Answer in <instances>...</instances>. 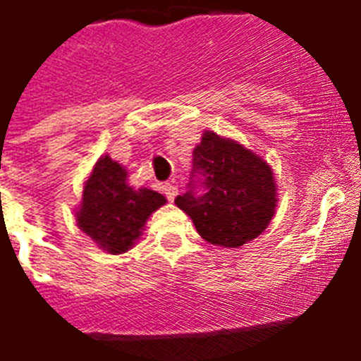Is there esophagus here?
Segmentation results:
<instances>
[{"mask_svg":"<svg viewBox=\"0 0 361 361\" xmlns=\"http://www.w3.org/2000/svg\"><path fill=\"white\" fill-rule=\"evenodd\" d=\"M163 191H164V195H166V198H169L170 202H172V200L178 197V185H174V183H164Z\"/></svg>","mask_w":361,"mask_h":361,"instance_id":"1","label":"esophagus"}]
</instances>
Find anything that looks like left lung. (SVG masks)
Returning a JSON list of instances; mask_svg holds the SVG:
<instances>
[{
    "mask_svg": "<svg viewBox=\"0 0 361 361\" xmlns=\"http://www.w3.org/2000/svg\"><path fill=\"white\" fill-rule=\"evenodd\" d=\"M189 191L176 197L212 245L240 247L269 225L277 206V187L269 164L231 138L206 130L192 152ZM202 186L204 193H197Z\"/></svg>",
    "mask_w": 361,
    "mask_h": 361,
    "instance_id": "1",
    "label": "left lung"
}]
</instances>
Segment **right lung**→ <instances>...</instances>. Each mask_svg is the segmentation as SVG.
<instances>
[{"label":"right lung","instance_id":"right-lung-1","mask_svg":"<svg viewBox=\"0 0 361 361\" xmlns=\"http://www.w3.org/2000/svg\"><path fill=\"white\" fill-rule=\"evenodd\" d=\"M164 202L152 189L130 187L123 166L103 155L84 183L76 223L104 251L120 255L135 245L147 217Z\"/></svg>","mask_w":361,"mask_h":361}]
</instances>
